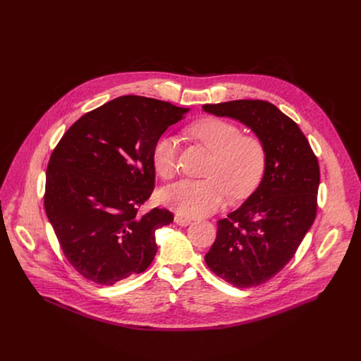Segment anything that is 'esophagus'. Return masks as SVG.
<instances>
[{
    "mask_svg": "<svg viewBox=\"0 0 361 361\" xmlns=\"http://www.w3.org/2000/svg\"><path fill=\"white\" fill-rule=\"evenodd\" d=\"M174 221H176V224H178V226H183V227H185V226L191 224V219H188V217L180 216V215H176V217H174Z\"/></svg>",
    "mask_w": 361,
    "mask_h": 361,
    "instance_id": "obj_1",
    "label": "esophagus"
}]
</instances>
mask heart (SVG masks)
<instances>
[{
    "mask_svg": "<svg viewBox=\"0 0 361 361\" xmlns=\"http://www.w3.org/2000/svg\"><path fill=\"white\" fill-rule=\"evenodd\" d=\"M188 134L205 145L214 157L205 180H181L161 192V201L185 217H204L216 212L227 200L250 194L261 181L267 152L262 141L243 135L238 126L216 117L204 118L188 128ZM178 140L160 135L152 149V161L161 178H171L177 171Z\"/></svg>",
    "mask_w": 361,
    "mask_h": 361,
    "instance_id": "obj_1",
    "label": "heart"
}]
</instances>
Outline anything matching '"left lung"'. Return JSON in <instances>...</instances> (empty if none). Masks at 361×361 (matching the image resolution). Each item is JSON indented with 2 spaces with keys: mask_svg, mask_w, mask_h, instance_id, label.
Wrapping results in <instances>:
<instances>
[{
  "mask_svg": "<svg viewBox=\"0 0 361 361\" xmlns=\"http://www.w3.org/2000/svg\"><path fill=\"white\" fill-rule=\"evenodd\" d=\"M204 111L248 127L262 141V180L244 204L217 221L205 262L235 288L259 286L293 258L317 215L318 160L298 126L264 100L205 104Z\"/></svg>",
  "mask_w": 361,
  "mask_h": 361,
  "instance_id": "obj_1",
  "label": "left lung"
}]
</instances>
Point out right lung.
Returning a JSON list of instances; mask_svg holds the SVG:
<instances>
[{
  "mask_svg": "<svg viewBox=\"0 0 361 361\" xmlns=\"http://www.w3.org/2000/svg\"><path fill=\"white\" fill-rule=\"evenodd\" d=\"M190 109L121 96L82 116L56 146L46 173L44 208L64 255L86 279L111 286L144 272L167 209L138 208L154 188L152 149Z\"/></svg>",
  "mask_w": 361,
  "mask_h": 361,
  "instance_id": "obj_1",
  "label": "right lung"
}]
</instances>
